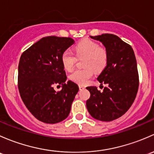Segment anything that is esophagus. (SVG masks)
<instances>
[{"mask_svg":"<svg viewBox=\"0 0 154 154\" xmlns=\"http://www.w3.org/2000/svg\"><path fill=\"white\" fill-rule=\"evenodd\" d=\"M79 90H84V89L85 88V86H83V85H79Z\"/></svg>","mask_w":154,"mask_h":154,"instance_id":"obj_1","label":"esophagus"}]
</instances>
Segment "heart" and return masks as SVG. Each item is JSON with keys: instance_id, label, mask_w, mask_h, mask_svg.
Wrapping results in <instances>:
<instances>
[{"instance_id": "obj_1", "label": "heart", "mask_w": 154, "mask_h": 154, "mask_svg": "<svg viewBox=\"0 0 154 154\" xmlns=\"http://www.w3.org/2000/svg\"><path fill=\"white\" fill-rule=\"evenodd\" d=\"M75 52L78 57H85L84 59V69H75L70 75L71 80L79 85H86L93 75V70L101 72L107 64V51L93 41L84 39L75 46ZM61 63L64 69L72 71L75 66L76 58L69 50H66L61 57Z\"/></svg>"}]
</instances>
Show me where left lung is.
Wrapping results in <instances>:
<instances>
[{
  "label": "left lung",
  "mask_w": 154,
  "mask_h": 154,
  "mask_svg": "<svg viewBox=\"0 0 154 154\" xmlns=\"http://www.w3.org/2000/svg\"><path fill=\"white\" fill-rule=\"evenodd\" d=\"M102 43L107 53V64L97 80L108 86L102 92L88 87L90 97L86 105L96 119L110 122L119 118L132 105L139 88V75L134 50L118 36L102 34L90 36Z\"/></svg>",
  "instance_id": "obj_1"
}]
</instances>
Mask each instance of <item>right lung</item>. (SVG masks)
I'll return each mask as SVG.
<instances>
[{
	"mask_svg": "<svg viewBox=\"0 0 154 154\" xmlns=\"http://www.w3.org/2000/svg\"><path fill=\"white\" fill-rule=\"evenodd\" d=\"M70 38L47 36L23 52L18 64V90L26 108L39 121L55 124L69 116L79 86L66 80L62 53L74 44ZM62 85L56 92L53 87Z\"/></svg>",
	"mask_w": 154,
	"mask_h": 154,
	"instance_id": "1",
	"label": "right lung"
}]
</instances>
